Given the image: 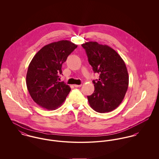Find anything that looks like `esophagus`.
<instances>
[{
  "mask_svg": "<svg viewBox=\"0 0 159 159\" xmlns=\"http://www.w3.org/2000/svg\"><path fill=\"white\" fill-rule=\"evenodd\" d=\"M81 84H80V85H77V84H75L74 85V86L75 87V88H80V87H81Z\"/></svg>",
  "mask_w": 159,
  "mask_h": 159,
  "instance_id": "obj_1",
  "label": "esophagus"
}]
</instances>
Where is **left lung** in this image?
Segmentation results:
<instances>
[{"mask_svg": "<svg viewBox=\"0 0 159 159\" xmlns=\"http://www.w3.org/2000/svg\"><path fill=\"white\" fill-rule=\"evenodd\" d=\"M94 73L100 74L93 80L94 92L88 96L91 108L100 113L115 110L121 103L129 86L125 64L118 53L107 45L89 42L82 45Z\"/></svg>", "mask_w": 159, "mask_h": 159, "instance_id": "8db88e82", "label": "left lung"}]
</instances>
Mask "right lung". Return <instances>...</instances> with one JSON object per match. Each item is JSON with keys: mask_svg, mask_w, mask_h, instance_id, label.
Returning <instances> with one entry per match:
<instances>
[{"mask_svg": "<svg viewBox=\"0 0 159 159\" xmlns=\"http://www.w3.org/2000/svg\"><path fill=\"white\" fill-rule=\"evenodd\" d=\"M77 48L68 40L43 46L33 57L27 72L26 85L33 100L48 110L61 107L71 90L64 82L58 81L62 64Z\"/></svg>", "mask_w": 159, "mask_h": 159, "instance_id": "1", "label": "right lung"}]
</instances>
